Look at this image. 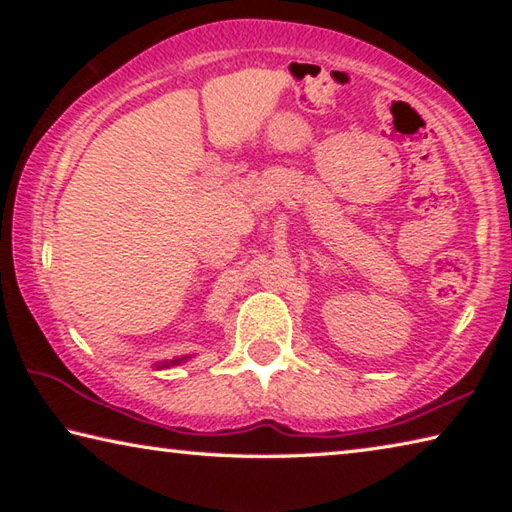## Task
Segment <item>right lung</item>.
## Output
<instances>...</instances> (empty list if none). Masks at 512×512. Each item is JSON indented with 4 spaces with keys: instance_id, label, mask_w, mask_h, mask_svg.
Returning <instances> with one entry per match:
<instances>
[{
    "instance_id": "1",
    "label": "right lung",
    "mask_w": 512,
    "mask_h": 512,
    "mask_svg": "<svg viewBox=\"0 0 512 512\" xmlns=\"http://www.w3.org/2000/svg\"><path fill=\"white\" fill-rule=\"evenodd\" d=\"M187 359L189 357H176V359H171V361H158V363H155V368H171V366H178V363H183Z\"/></svg>"
}]
</instances>
